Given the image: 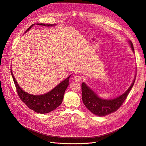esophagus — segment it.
<instances>
[{"instance_id": "obj_1", "label": "esophagus", "mask_w": 146, "mask_h": 146, "mask_svg": "<svg viewBox=\"0 0 146 146\" xmlns=\"http://www.w3.org/2000/svg\"><path fill=\"white\" fill-rule=\"evenodd\" d=\"M82 80V77L80 76H76L74 77V80L77 82H80Z\"/></svg>"}]
</instances>
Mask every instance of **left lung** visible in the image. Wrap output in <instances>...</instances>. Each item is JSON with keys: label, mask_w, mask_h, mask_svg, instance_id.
<instances>
[{"label": "left lung", "mask_w": 146, "mask_h": 146, "mask_svg": "<svg viewBox=\"0 0 146 146\" xmlns=\"http://www.w3.org/2000/svg\"><path fill=\"white\" fill-rule=\"evenodd\" d=\"M129 43L132 50L134 52L133 44L131 41H129ZM135 78L136 77H135L133 83L124 93L113 99H103L100 98L93 91L90 89L89 86H87L85 83L83 82L82 84L83 102L91 113L97 116H105L107 114L115 112L117 109L120 108L126 99L128 94L134 85Z\"/></svg>", "instance_id": "obj_1"}]
</instances>
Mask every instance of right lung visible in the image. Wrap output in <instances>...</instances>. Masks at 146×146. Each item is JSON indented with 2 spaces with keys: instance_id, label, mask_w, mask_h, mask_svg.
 Instances as JSON below:
<instances>
[{
  "instance_id": "right-lung-1",
  "label": "right lung",
  "mask_w": 146,
  "mask_h": 146,
  "mask_svg": "<svg viewBox=\"0 0 146 146\" xmlns=\"http://www.w3.org/2000/svg\"><path fill=\"white\" fill-rule=\"evenodd\" d=\"M42 26L47 27H52L55 25V24H37ZM34 24H32L30 27L25 31V32L32 28ZM11 74L14 81L15 85L16 88L17 94L19 96V98L27 107L33 110L37 113L45 114L49 113L53 110L59 107L62 103L64 92L66 88L68 86L69 82V79L70 76L66 78L65 80L59 83L49 92L42 95H33L27 93L21 89V88L17 83V81L13 76V74L11 68Z\"/></svg>"
}]
</instances>
